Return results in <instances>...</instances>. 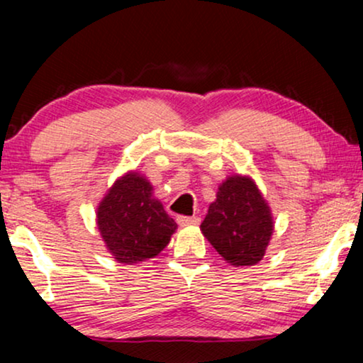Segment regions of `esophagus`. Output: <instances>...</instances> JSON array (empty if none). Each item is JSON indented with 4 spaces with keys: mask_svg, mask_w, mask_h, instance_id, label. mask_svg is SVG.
I'll return each mask as SVG.
<instances>
[{
    "mask_svg": "<svg viewBox=\"0 0 363 363\" xmlns=\"http://www.w3.org/2000/svg\"><path fill=\"white\" fill-rule=\"evenodd\" d=\"M177 223L180 226H196V225H200V218L198 216H178Z\"/></svg>",
    "mask_w": 363,
    "mask_h": 363,
    "instance_id": "esophagus-1",
    "label": "esophagus"
}]
</instances>
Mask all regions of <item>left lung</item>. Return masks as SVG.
Here are the masks:
<instances>
[{"label":"left lung","mask_w":363,"mask_h":363,"mask_svg":"<svg viewBox=\"0 0 363 363\" xmlns=\"http://www.w3.org/2000/svg\"><path fill=\"white\" fill-rule=\"evenodd\" d=\"M200 230L231 266H255L269 245L274 220L256 182L247 175H231L218 186Z\"/></svg>","instance_id":"obj_1"}]
</instances>
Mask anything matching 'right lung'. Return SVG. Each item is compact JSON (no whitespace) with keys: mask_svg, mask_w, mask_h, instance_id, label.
<instances>
[{"mask_svg":"<svg viewBox=\"0 0 363 363\" xmlns=\"http://www.w3.org/2000/svg\"><path fill=\"white\" fill-rule=\"evenodd\" d=\"M96 221L107 251L121 264L152 259L165 250L177 223L137 170L118 177L99 203Z\"/></svg>","mask_w":363,"mask_h":363,"instance_id":"obj_1","label":"right lung"}]
</instances>
